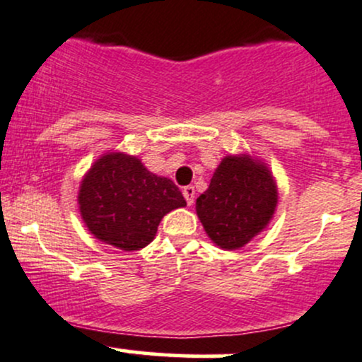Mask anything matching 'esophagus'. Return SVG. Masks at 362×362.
I'll list each match as a JSON object with an SVG mask.
<instances>
[{"label": "esophagus", "mask_w": 362, "mask_h": 362, "mask_svg": "<svg viewBox=\"0 0 362 362\" xmlns=\"http://www.w3.org/2000/svg\"><path fill=\"white\" fill-rule=\"evenodd\" d=\"M182 195L186 198V204L193 205V200H195V188H193V186H185V188H182Z\"/></svg>", "instance_id": "esophagus-1"}]
</instances>
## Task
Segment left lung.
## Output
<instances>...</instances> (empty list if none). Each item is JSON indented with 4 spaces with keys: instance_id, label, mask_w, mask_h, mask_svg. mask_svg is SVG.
<instances>
[{
    "instance_id": "1",
    "label": "left lung",
    "mask_w": 362,
    "mask_h": 362,
    "mask_svg": "<svg viewBox=\"0 0 362 362\" xmlns=\"http://www.w3.org/2000/svg\"><path fill=\"white\" fill-rule=\"evenodd\" d=\"M276 205L278 186L269 167L240 153L221 160L195 209L212 243L223 250H238L269 226Z\"/></svg>"
}]
</instances>
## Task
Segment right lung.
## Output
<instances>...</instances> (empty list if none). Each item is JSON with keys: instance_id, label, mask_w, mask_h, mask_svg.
Instances as JSON below:
<instances>
[{"instance_id": "right-lung-1", "label": "right lung", "mask_w": 362, "mask_h": 362, "mask_svg": "<svg viewBox=\"0 0 362 362\" xmlns=\"http://www.w3.org/2000/svg\"><path fill=\"white\" fill-rule=\"evenodd\" d=\"M77 204L95 238L133 252L153 242L162 217L185 207L186 200L169 177L150 173L136 155L115 150L89 167Z\"/></svg>"}]
</instances>
